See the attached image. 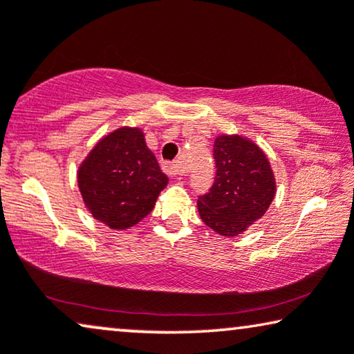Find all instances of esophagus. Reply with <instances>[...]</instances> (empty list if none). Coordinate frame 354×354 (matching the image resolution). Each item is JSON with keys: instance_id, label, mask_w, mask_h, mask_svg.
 <instances>
[{"instance_id": "obj_1", "label": "esophagus", "mask_w": 354, "mask_h": 354, "mask_svg": "<svg viewBox=\"0 0 354 354\" xmlns=\"http://www.w3.org/2000/svg\"><path fill=\"white\" fill-rule=\"evenodd\" d=\"M164 171H166L167 176H171V177H178V176H182V174H185V171H183L182 166L178 162H166L164 164Z\"/></svg>"}]
</instances>
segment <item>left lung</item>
<instances>
[{
  "label": "left lung",
  "instance_id": "obj_1",
  "mask_svg": "<svg viewBox=\"0 0 354 354\" xmlns=\"http://www.w3.org/2000/svg\"><path fill=\"white\" fill-rule=\"evenodd\" d=\"M214 159V183L198 198V212L216 234L236 236L269 209L275 177L263 149L241 135H219Z\"/></svg>",
  "mask_w": 354,
  "mask_h": 354
}]
</instances>
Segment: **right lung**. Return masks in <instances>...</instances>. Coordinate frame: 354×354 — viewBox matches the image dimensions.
<instances>
[{
	"instance_id": "1",
	"label": "right lung",
	"mask_w": 354,
	"mask_h": 354,
	"mask_svg": "<svg viewBox=\"0 0 354 354\" xmlns=\"http://www.w3.org/2000/svg\"><path fill=\"white\" fill-rule=\"evenodd\" d=\"M77 182L90 214L109 229L125 230L153 211L169 178L145 143L143 130L120 127L95 145Z\"/></svg>"
}]
</instances>
